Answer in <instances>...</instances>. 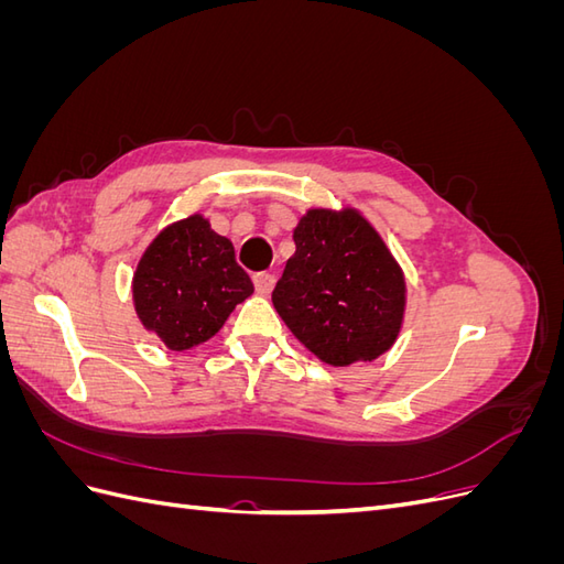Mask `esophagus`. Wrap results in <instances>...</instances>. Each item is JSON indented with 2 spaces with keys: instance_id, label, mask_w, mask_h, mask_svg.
Returning <instances> with one entry per match:
<instances>
[{
  "instance_id": "esophagus-1",
  "label": "esophagus",
  "mask_w": 564,
  "mask_h": 564,
  "mask_svg": "<svg viewBox=\"0 0 564 564\" xmlns=\"http://www.w3.org/2000/svg\"><path fill=\"white\" fill-rule=\"evenodd\" d=\"M253 286L261 296H268L272 289H275V275H270V272H259V275H253Z\"/></svg>"
}]
</instances>
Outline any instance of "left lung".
Returning <instances> with one entry per match:
<instances>
[{
	"label": "left lung",
	"instance_id": "left-lung-1",
	"mask_svg": "<svg viewBox=\"0 0 564 564\" xmlns=\"http://www.w3.org/2000/svg\"><path fill=\"white\" fill-rule=\"evenodd\" d=\"M272 292L282 322L332 367L373 362L402 332L406 280L381 232L355 207H313Z\"/></svg>",
	"mask_w": 564,
	"mask_h": 564
}]
</instances>
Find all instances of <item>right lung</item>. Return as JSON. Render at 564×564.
Here are the masks:
<instances>
[{
    "mask_svg": "<svg viewBox=\"0 0 564 564\" xmlns=\"http://www.w3.org/2000/svg\"><path fill=\"white\" fill-rule=\"evenodd\" d=\"M251 294L232 242L202 214L174 220L152 237L131 278L135 317L174 352L207 344Z\"/></svg>",
    "mask_w": 564,
    "mask_h": 564,
    "instance_id": "add662e5",
    "label": "right lung"
}]
</instances>
